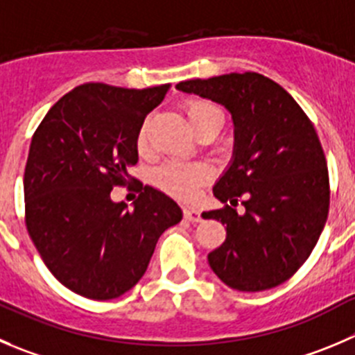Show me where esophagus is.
I'll return each instance as SVG.
<instances>
[{
	"label": "esophagus",
	"mask_w": 355,
	"mask_h": 355,
	"mask_svg": "<svg viewBox=\"0 0 355 355\" xmlns=\"http://www.w3.org/2000/svg\"><path fill=\"white\" fill-rule=\"evenodd\" d=\"M184 218L191 223H198L202 219V216H200V211H198V209L184 207Z\"/></svg>",
	"instance_id": "1"
}]
</instances>
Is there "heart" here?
<instances>
[{
  "mask_svg": "<svg viewBox=\"0 0 355 355\" xmlns=\"http://www.w3.org/2000/svg\"><path fill=\"white\" fill-rule=\"evenodd\" d=\"M184 111H187L188 123L193 129V132L202 125L209 123V121H223L221 111L212 106L211 103H205V101H191V103L187 104ZM146 123H144L139 130V137H137V144H139L141 150L146 148ZM209 175H211V171L204 164L168 162L164 167L158 168L157 174H155V181H157L162 190L174 195V197L193 198L197 195L198 188L209 180Z\"/></svg>",
  "mask_w": 355,
  "mask_h": 355,
  "instance_id": "obj_1",
  "label": "heart"
}]
</instances>
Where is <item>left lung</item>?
Listing matches in <instances>:
<instances>
[{
    "label": "left lung",
    "mask_w": 355,
    "mask_h": 355,
    "mask_svg": "<svg viewBox=\"0 0 355 355\" xmlns=\"http://www.w3.org/2000/svg\"><path fill=\"white\" fill-rule=\"evenodd\" d=\"M221 104L234 121L230 164L212 193L223 209L202 218L226 225L209 252L228 288L258 293L282 284L306 261L329 211V178L315 129L279 83L258 73H230L175 85ZM244 196L246 211L236 212Z\"/></svg>",
    "instance_id": "8db88e82"
}]
</instances>
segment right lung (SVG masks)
Returning <instances> with one entry per match:
<instances>
[{
	"mask_svg": "<svg viewBox=\"0 0 355 355\" xmlns=\"http://www.w3.org/2000/svg\"><path fill=\"white\" fill-rule=\"evenodd\" d=\"M168 89L85 83L60 97L33 136L24 172L28 232L46 268L76 295L99 302L125 295L160 235L183 219L153 187L134 209L111 200V190L130 181L144 118Z\"/></svg>",
	"mask_w": 355,
	"mask_h": 355,
	"instance_id": "add662e5",
	"label": "right lung"
}]
</instances>
